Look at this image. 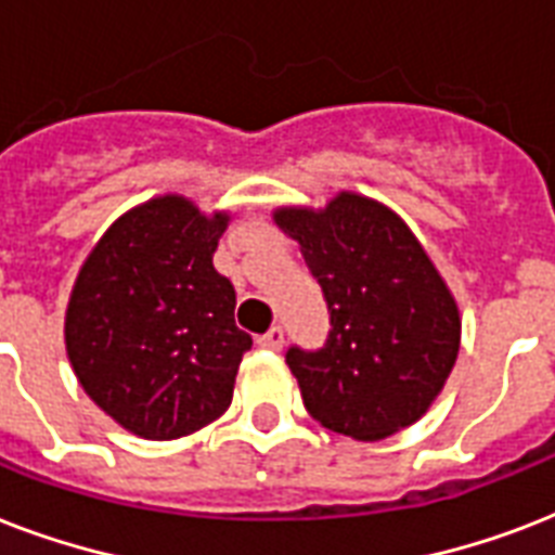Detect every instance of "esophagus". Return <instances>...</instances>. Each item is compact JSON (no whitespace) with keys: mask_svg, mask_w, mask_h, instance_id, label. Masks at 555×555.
Here are the masks:
<instances>
[{"mask_svg":"<svg viewBox=\"0 0 555 555\" xmlns=\"http://www.w3.org/2000/svg\"><path fill=\"white\" fill-rule=\"evenodd\" d=\"M259 346L268 348V351H282V346H285V331H282V325H273L268 334H261Z\"/></svg>","mask_w":555,"mask_h":555,"instance_id":"1","label":"esophagus"}]
</instances>
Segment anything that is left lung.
<instances>
[{"label": "left lung", "mask_w": 555, "mask_h": 555, "mask_svg": "<svg viewBox=\"0 0 555 555\" xmlns=\"http://www.w3.org/2000/svg\"><path fill=\"white\" fill-rule=\"evenodd\" d=\"M328 302L320 348L285 363L325 429L379 440L421 417L447 383L461 343L455 299L412 230L383 204L343 192L322 212L279 209Z\"/></svg>", "instance_id": "obj_1"}]
</instances>
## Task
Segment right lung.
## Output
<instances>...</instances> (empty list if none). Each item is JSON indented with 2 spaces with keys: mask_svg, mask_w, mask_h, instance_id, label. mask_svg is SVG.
I'll return each mask as SVG.
<instances>
[{
  "mask_svg": "<svg viewBox=\"0 0 555 555\" xmlns=\"http://www.w3.org/2000/svg\"><path fill=\"white\" fill-rule=\"evenodd\" d=\"M227 216L167 195L108 227L82 264L65 313V348L86 395L124 429L172 440L233 400L253 337L235 325V291L212 268Z\"/></svg>",
  "mask_w": 555,
  "mask_h": 555,
  "instance_id": "1",
  "label": "right lung"
}]
</instances>
